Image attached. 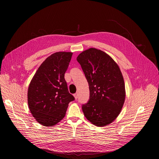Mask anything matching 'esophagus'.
Masks as SVG:
<instances>
[{
  "mask_svg": "<svg viewBox=\"0 0 159 159\" xmlns=\"http://www.w3.org/2000/svg\"><path fill=\"white\" fill-rule=\"evenodd\" d=\"M74 96L75 99H77V98H78V94H77V93L74 94Z\"/></svg>",
  "mask_w": 159,
  "mask_h": 159,
  "instance_id": "esophagus-1",
  "label": "esophagus"
}]
</instances>
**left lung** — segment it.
Instances as JSON below:
<instances>
[{"label": "left lung", "mask_w": 159, "mask_h": 159, "mask_svg": "<svg viewBox=\"0 0 159 159\" xmlns=\"http://www.w3.org/2000/svg\"><path fill=\"white\" fill-rule=\"evenodd\" d=\"M77 60L89 85V100L82 106L84 116L98 126L111 123L120 113L126 96L118 64L107 53L94 48L82 52Z\"/></svg>", "instance_id": "8db88e82"}]
</instances>
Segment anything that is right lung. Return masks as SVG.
Segmentation results:
<instances>
[{
    "mask_svg": "<svg viewBox=\"0 0 159 159\" xmlns=\"http://www.w3.org/2000/svg\"><path fill=\"white\" fill-rule=\"evenodd\" d=\"M72 52H57L45 60L33 76L28 90V102L33 116L41 125L52 126L64 117L74 97L69 93L64 75Z\"/></svg>",
    "mask_w": 159,
    "mask_h": 159,
    "instance_id": "1",
    "label": "right lung"
}]
</instances>
